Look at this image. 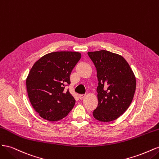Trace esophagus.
<instances>
[{
	"instance_id": "34e87169",
	"label": "esophagus",
	"mask_w": 159,
	"mask_h": 159,
	"mask_svg": "<svg viewBox=\"0 0 159 159\" xmlns=\"http://www.w3.org/2000/svg\"><path fill=\"white\" fill-rule=\"evenodd\" d=\"M85 95H84V94H80L79 95V98L80 99H82L85 97Z\"/></svg>"
}]
</instances>
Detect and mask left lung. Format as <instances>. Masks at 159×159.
Here are the masks:
<instances>
[{
    "mask_svg": "<svg viewBox=\"0 0 159 159\" xmlns=\"http://www.w3.org/2000/svg\"><path fill=\"white\" fill-rule=\"evenodd\" d=\"M97 70L98 105L95 119L109 122L123 115L131 105L136 89V78L124 57L107 50L89 52Z\"/></svg>",
    "mask_w": 159,
    "mask_h": 159,
    "instance_id": "1",
    "label": "left lung"
}]
</instances>
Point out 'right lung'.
<instances>
[{
	"instance_id": "1",
	"label": "right lung",
	"mask_w": 159,
	"mask_h": 159,
	"mask_svg": "<svg viewBox=\"0 0 159 159\" xmlns=\"http://www.w3.org/2000/svg\"><path fill=\"white\" fill-rule=\"evenodd\" d=\"M81 58L77 52H55L35 62L26 79L28 98L43 119L56 121L66 117L75 100L69 90L72 70Z\"/></svg>"
}]
</instances>
